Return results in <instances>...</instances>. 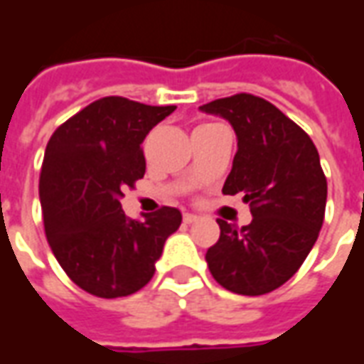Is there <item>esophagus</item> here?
Listing matches in <instances>:
<instances>
[{"instance_id": "1", "label": "esophagus", "mask_w": 364, "mask_h": 364, "mask_svg": "<svg viewBox=\"0 0 364 364\" xmlns=\"http://www.w3.org/2000/svg\"><path fill=\"white\" fill-rule=\"evenodd\" d=\"M197 220H198L197 214H191V213L183 214V222H185V224H195Z\"/></svg>"}]
</instances>
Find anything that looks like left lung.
Returning <instances> with one entry per match:
<instances>
[{
	"label": "left lung",
	"mask_w": 364,
	"mask_h": 364,
	"mask_svg": "<svg viewBox=\"0 0 364 364\" xmlns=\"http://www.w3.org/2000/svg\"><path fill=\"white\" fill-rule=\"evenodd\" d=\"M200 111L234 128L237 151L222 193H242L253 216L242 228L218 220L206 263L226 290L267 294L296 273L318 240L328 198L320 156L310 136L261 97L237 93Z\"/></svg>",
	"instance_id": "left-lung-1"
}]
</instances>
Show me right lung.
Wrapping results in <instances>:
<instances>
[{"mask_svg": "<svg viewBox=\"0 0 364 364\" xmlns=\"http://www.w3.org/2000/svg\"><path fill=\"white\" fill-rule=\"evenodd\" d=\"M173 111L103 97L48 140L38 183L44 232L62 269L90 294L119 298L146 287L181 226L173 206L132 220L120 205L122 189L146 171L144 138Z\"/></svg>", "mask_w": 364, "mask_h": 364, "instance_id": "add662e5", "label": "right lung"}]
</instances>
